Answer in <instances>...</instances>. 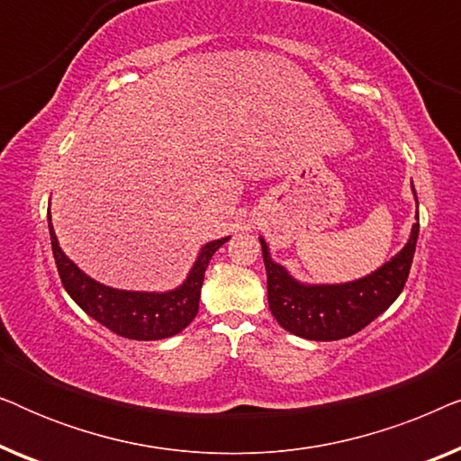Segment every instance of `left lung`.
<instances>
[{
	"mask_svg": "<svg viewBox=\"0 0 461 461\" xmlns=\"http://www.w3.org/2000/svg\"><path fill=\"white\" fill-rule=\"evenodd\" d=\"M415 220L418 222L413 224L409 241L393 260L363 279L338 285H306L295 281L281 264L273 262L268 245L260 237L268 306L276 323L294 336L317 342L348 338L367 327L399 298L405 287L420 232V218L415 216Z\"/></svg>",
	"mask_w": 461,
	"mask_h": 461,
	"instance_id": "obj_1",
	"label": "left lung"
}]
</instances>
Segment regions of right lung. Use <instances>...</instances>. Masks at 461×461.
<instances>
[{"label": "right lung", "instance_id": "add662e5", "mask_svg": "<svg viewBox=\"0 0 461 461\" xmlns=\"http://www.w3.org/2000/svg\"><path fill=\"white\" fill-rule=\"evenodd\" d=\"M50 241H52V254L59 268L60 281L67 294L71 295L81 311L90 314L94 321L104 325L106 330L122 338L130 339H163L180 333L191 321L197 317L201 285H203L205 268L212 256L224 245L230 237L210 241L201 248L197 260H194L191 273L180 287L172 292H125V289H113L103 283L94 281L84 270H79L60 249L56 239L52 218L48 212Z\"/></svg>", "mask_w": 461, "mask_h": 461}]
</instances>
